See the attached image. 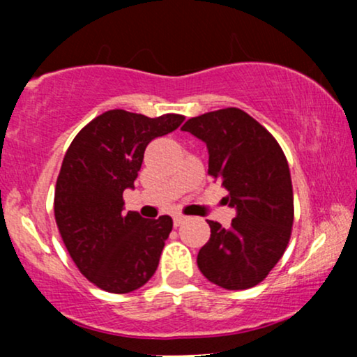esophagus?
Masks as SVG:
<instances>
[{"mask_svg":"<svg viewBox=\"0 0 357 357\" xmlns=\"http://www.w3.org/2000/svg\"><path fill=\"white\" fill-rule=\"evenodd\" d=\"M186 220H188L186 216H183V215H174V218H173L174 227H181V225H183Z\"/></svg>","mask_w":357,"mask_h":357,"instance_id":"esophagus-1","label":"esophagus"}]
</instances>
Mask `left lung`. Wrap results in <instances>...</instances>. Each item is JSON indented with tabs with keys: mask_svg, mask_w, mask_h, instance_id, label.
Instances as JSON below:
<instances>
[{
	"mask_svg": "<svg viewBox=\"0 0 357 357\" xmlns=\"http://www.w3.org/2000/svg\"><path fill=\"white\" fill-rule=\"evenodd\" d=\"M181 130L206 144L208 174L227 188V203L236 210L230 228L208 220L211 235L198 253L199 270L227 290L260 284L284 255L292 231L294 192L284 151L236 107L191 117Z\"/></svg>",
	"mask_w": 357,
	"mask_h": 357,
	"instance_id": "left-lung-1",
	"label": "left lung"
}]
</instances>
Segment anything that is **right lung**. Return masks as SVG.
I'll use <instances>...</instances> for the list:
<instances>
[{
  "label": "right lung",
  "mask_w": 357,
  "mask_h": 357,
  "mask_svg": "<svg viewBox=\"0 0 357 357\" xmlns=\"http://www.w3.org/2000/svg\"><path fill=\"white\" fill-rule=\"evenodd\" d=\"M183 121L179 114L151 119L107 110L77 134L65 154L55 188L56 227L82 275L105 292H132L158 268L173 220L126 213L122 192L134 190L147 144Z\"/></svg>",
  "instance_id": "1"
}]
</instances>
